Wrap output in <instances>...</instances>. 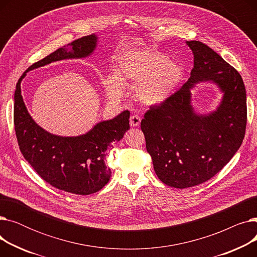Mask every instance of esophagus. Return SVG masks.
<instances>
[{
    "label": "esophagus",
    "mask_w": 257,
    "mask_h": 257,
    "mask_svg": "<svg viewBox=\"0 0 257 257\" xmlns=\"http://www.w3.org/2000/svg\"><path fill=\"white\" fill-rule=\"evenodd\" d=\"M141 124V117L137 114H133L130 116V126L131 127H138Z\"/></svg>",
    "instance_id": "1"
}]
</instances>
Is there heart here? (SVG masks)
I'll list each match as a JSON object with an SVG mask.
<instances>
[{
	"label": "heart",
	"instance_id": "heart-1",
	"mask_svg": "<svg viewBox=\"0 0 257 257\" xmlns=\"http://www.w3.org/2000/svg\"><path fill=\"white\" fill-rule=\"evenodd\" d=\"M115 72L103 82L108 96L120 98L125 85L136 86L137 100L146 106H155L167 101L177 89L184 76V66L164 53L137 50L119 58Z\"/></svg>",
	"mask_w": 257,
	"mask_h": 257
}]
</instances>
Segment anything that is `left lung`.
<instances>
[{
    "instance_id": "8db88e82",
    "label": "left lung",
    "mask_w": 257,
    "mask_h": 257,
    "mask_svg": "<svg viewBox=\"0 0 257 257\" xmlns=\"http://www.w3.org/2000/svg\"><path fill=\"white\" fill-rule=\"evenodd\" d=\"M194 67L183 86L142 119L147 152L157 177L175 188L203 183L219 173L242 143L247 123L246 89L238 72L218 53L197 40L186 42ZM212 82L223 93L214 112L197 114L190 90Z\"/></svg>"
}]
</instances>
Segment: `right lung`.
<instances>
[{"mask_svg": "<svg viewBox=\"0 0 257 257\" xmlns=\"http://www.w3.org/2000/svg\"><path fill=\"white\" fill-rule=\"evenodd\" d=\"M97 43L98 36L91 34L51 53L22 75L15 92L13 119L22 154L45 181L60 191L76 195L97 193L109 181L111 171L105 164V156L129 129L130 112L125 110L111 119L99 121L82 136H56L38 126L27 110L21 82L27 73L40 66L90 56Z\"/></svg>", "mask_w": 257, "mask_h": 257, "instance_id": "obj_1", "label": "right lung"}]
</instances>
